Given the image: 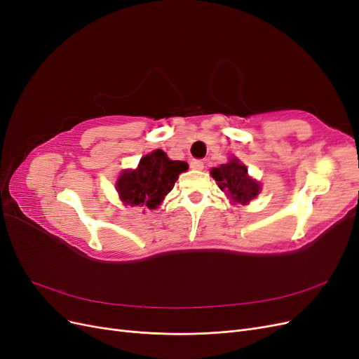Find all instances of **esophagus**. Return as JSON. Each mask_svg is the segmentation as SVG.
<instances>
[{"label": "esophagus", "instance_id": "obj_1", "mask_svg": "<svg viewBox=\"0 0 359 359\" xmlns=\"http://www.w3.org/2000/svg\"><path fill=\"white\" fill-rule=\"evenodd\" d=\"M190 166L194 170H202L203 169V161L202 160H191L190 161Z\"/></svg>", "mask_w": 359, "mask_h": 359}]
</instances>
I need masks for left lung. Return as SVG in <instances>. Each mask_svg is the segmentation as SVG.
Listing matches in <instances>:
<instances>
[{"label": "left lung", "instance_id": "left-lung-1", "mask_svg": "<svg viewBox=\"0 0 359 359\" xmlns=\"http://www.w3.org/2000/svg\"><path fill=\"white\" fill-rule=\"evenodd\" d=\"M211 175L219 184L220 190H223L227 198H231L235 203L247 205L260 191V184L248 175L245 165L236 157H231L226 165L214 168Z\"/></svg>", "mask_w": 359, "mask_h": 359}]
</instances>
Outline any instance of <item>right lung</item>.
Returning a JSON list of instances; mask_svg holds the SVG:
<instances>
[{
    "label": "right lung",
    "instance_id": "right-lung-1",
    "mask_svg": "<svg viewBox=\"0 0 359 359\" xmlns=\"http://www.w3.org/2000/svg\"><path fill=\"white\" fill-rule=\"evenodd\" d=\"M186 161L170 160L165 151L156 149L140 158L135 170L127 169L116 181L119 198L130 206L156 210L173 189L181 172H186Z\"/></svg>",
    "mask_w": 359,
    "mask_h": 359
}]
</instances>
